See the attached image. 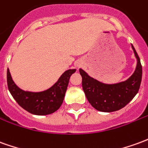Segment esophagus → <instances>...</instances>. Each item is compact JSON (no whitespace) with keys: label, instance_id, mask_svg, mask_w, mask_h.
<instances>
[{"label":"esophagus","instance_id":"34e87169","mask_svg":"<svg viewBox=\"0 0 148 148\" xmlns=\"http://www.w3.org/2000/svg\"><path fill=\"white\" fill-rule=\"evenodd\" d=\"M77 66H79V65H77Z\"/></svg>","mask_w":148,"mask_h":148}]
</instances>
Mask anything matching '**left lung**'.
<instances>
[{"label":"left lung","instance_id":"8db88e82","mask_svg":"<svg viewBox=\"0 0 148 148\" xmlns=\"http://www.w3.org/2000/svg\"><path fill=\"white\" fill-rule=\"evenodd\" d=\"M132 49L138 63L135 73L127 81L113 85L103 84L88 76L82 69L79 70L85 95L96 110L103 112L120 110L130 103L139 91L142 80V65L133 45Z\"/></svg>","mask_w":148,"mask_h":148}]
</instances>
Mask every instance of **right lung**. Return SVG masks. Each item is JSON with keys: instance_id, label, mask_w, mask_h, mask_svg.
Returning <instances> with one entry per match:
<instances>
[{"instance_id": "obj_1", "label": "right lung", "mask_w": 148, "mask_h": 148, "mask_svg": "<svg viewBox=\"0 0 148 148\" xmlns=\"http://www.w3.org/2000/svg\"><path fill=\"white\" fill-rule=\"evenodd\" d=\"M76 70L64 73L51 88L42 92L24 91L13 82L9 69L7 70L8 88L13 99L23 109L36 115H45L55 112L63 102L69 80Z\"/></svg>"}]
</instances>
